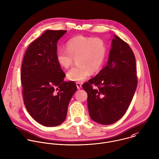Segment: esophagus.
<instances>
[{
    "label": "esophagus",
    "instance_id": "34e87169",
    "mask_svg": "<svg viewBox=\"0 0 159 159\" xmlns=\"http://www.w3.org/2000/svg\"><path fill=\"white\" fill-rule=\"evenodd\" d=\"M76 84L77 88H78V89H81V87H82V85H81V84L80 83H78V82H77V83H76Z\"/></svg>",
    "mask_w": 159,
    "mask_h": 159
}]
</instances>
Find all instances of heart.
Segmentation results:
<instances>
[{
	"label": "heart",
	"instance_id": "1",
	"mask_svg": "<svg viewBox=\"0 0 159 159\" xmlns=\"http://www.w3.org/2000/svg\"><path fill=\"white\" fill-rule=\"evenodd\" d=\"M107 53L105 42L99 38L79 35L72 38L66 43V48L58 49L56 60L64 68H68L76 58L78 65L73 67L67 73L71 81L82 82L90 72H97L102 66Z\"/></svg>",
	"mask_w": 159,
	"mask_h": 159
}]
</instances>
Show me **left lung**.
<instances>
[{"label":"left lung","mask_w":159,"mask_h":159,"mask_svg":"<svg viewBox=\"0 0 159 159\" xmlns=\"http://www.w3.org/2000/svg\"><path fill=\"white\" fill-rule=\"evenodd\" d=\"M134 54L129 45L114 35L107 65L83 84L88 94V107L95 122L109 125L127 110L137 85ZM94 84L98 88L93 89Z\"/></svg>","instance_id":"obj_1"}]
</instances>
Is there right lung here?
I'll return each mask as SVG.
<instances>
[{"label":"right lung","instance_id":"obj_1","mask_svg":"<svg viewBox=\"0 0 159 159\" xmlns=\"http://www.w3.org/2000/svg\"><path fill=\"white\" fill-rule=\"evenodd\" d=\"M66 30L45 32L28 47L20 73L24 102L39 124L55 127L66 119L69 102L77 89L56 60L57 43Z\"/></svg>","mask_w":159,"mask_h":159}]
</instances>
